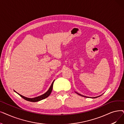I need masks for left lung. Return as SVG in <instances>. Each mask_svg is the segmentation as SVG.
Listing matches in <instances>:
<instances>
[{"label":"left lung","instance_id":"left-lung-1","mask_svg":"<svg viewBox=\"0 0 124 124\" xmlns=\"http://www.w3.org/2000/svg\"><path fill=\"white\" fill-rule=\"evenodd\" d=\"M77 94H78V95H80V96H83V97H87V96H84V95H82L81 94H78V93H77V92H75ZM99 96H97V97H93V98H97V97H99Z\"/></svg>","mask_w":124,"mask_h":124}]
</instances>
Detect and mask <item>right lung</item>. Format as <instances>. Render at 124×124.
I'll return each mask as SVG.
<instances>
[{
  "label": "right lung",
  "mask_w": 124,
  "mask_h": 124,
  "mask_svg": "<svg viewBox=\"0 0 124 124\" xmlns=\"http://www.w3.org/2000/svg\"><path fill=\"white\" fill-rule=\"evenodd\" d=\"M54 81H55V80H54V81L53 82V83H52L51 85L50 86V88L49 89V90H47V92H46L45 94H42V95H40V96H38V97H34V98H30L26 97L23 96H22V95H21L19 94V93H17V92H16L15 91V92L16 93H17L18 94H19V95L21 97H22L23 99H24L25 100H27V101H30V102H37V101H40V100H42V99H44L47 98V97L49 96L51 94V92H52V89H53V84H54Z\"/></svg>",
  "instance_id": "add662e5"
}]
</instances>
